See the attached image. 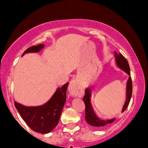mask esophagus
I'll list each match as a JSON object with an SVG mask.
<instances>
[{"label": "esophagus", "mask_w": 148, "mask_h": 148, "mask_svg": "<svg viewBox=\"0 0 148 148\" xmlns=\"http://www.w3.org/2000/svg\"><path fill=\"white\" fill-rule=\"evenodd\" d=\"M68 91L71 96L81 97L82 95L83 88L82 86L76 80H72L70 82L68 86Z\"/></svg>", "instance_id": "esophagus-1"}]
</instances>
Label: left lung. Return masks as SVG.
I'll return each mask as SVG.
<instances>
[{
	"instance_id": "obj_1",
	"label": "left lung",
	"mask_w": 148,
	"mask_h": 148,
	"mask_svg": "<svg viewBox=\"0 0 148 148\" xmlns=\"http://www.w3.org/2000/svg\"><path fill=\"white\" fill-rule=\"evenodd\" d=\"M114 56H115V60L117 65L122 71L126 72L129 75V79L127 82V89H126V100L124 104L123 108H122V112H123L127 107H128L130 101L132 93V79H131L130 76V66L128 64L127 59L122 56L121 53H117L114 51ZM91 89L89 87L86 88L85 90V95L83 97L84 103L85 104V120L89 125L94 127H102L113 122L115 120V118L111 119V120H103L101 118H99L95 114L94 111L92 106L91 104Z\"/></svg>"
}]
</instances>
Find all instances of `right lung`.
I'll use <instances>...</instances> for the list:
<instances>
[{
  "label": "right lung",
  "mask_w": 148,
  "mask_h": 148,
  "mask_svg": "<svg viewBox=\"0 0 148 148\" xmlns=\"http://www.w3.org/2000/svg\"><path fill=\"white\" fill-rule=\"evenodd\" d=\"M44 44L31 46L24 51L22 56L28 53H37L44 49ZM69 83L58 88L45 104L36 107H26L15 102L14 104L21 117L32 130L46 134L53 130L58 125L61 113L66 98V89Z\"/></svg>",
  "instance_id": "obj_1"
}]
</instances>
